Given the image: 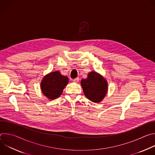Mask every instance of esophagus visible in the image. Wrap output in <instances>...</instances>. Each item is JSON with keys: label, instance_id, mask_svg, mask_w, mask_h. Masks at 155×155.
<instances>
[{"label": "esophagus", "instance_id": "obj_1", "mask_svg": "<svg viewBox=\"0 0 155 155\" xmlns=\"http://www.w3.org/2000/svg\"><path fill=\"white\" fill-rule=\"evenodd\" d=\"M73 81L75 83H78L79 81V78H76L75 79H73Z\"/></svg>", "mask_w": 155, "mask_h": 155}]
</instances>
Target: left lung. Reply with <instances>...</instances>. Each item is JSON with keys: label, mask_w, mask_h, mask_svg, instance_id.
<instances>
[{"label": "left lung", "mask_w": 155, "mask_h": 155, "mask_svg": "<svg viewBox=\"0 0 155 155\" xmlns=\"http://www.w3.org/2000/svg\"><path fill=\"white\" fill-rule=\"evenodd\" d=\"M81 84L86 97L96 103L104 99L108 90L107 81L96 72L88 74L87 78L81 80Z\"/></svg>", "instance_id": "obj_1"}]
</instances>
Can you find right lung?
<instances>
[{
    "label": "right lung",
    "mask_w": 155,
    "mask_h": 155,
    "mask_svg": "<svg viewBox=\"0 0 155 155\" xmlns=\"http://www.w3.org/2000/svg\"><path fill=\"white\" fill-rule=\"evenodd\" d=\"M68 82V77L62 75L59 71L51 72L44 77L41 81L42 93L50 99H56L61 95Z\"/></svg>",
    "instance_id": "add662e5"
}]
</instances>
